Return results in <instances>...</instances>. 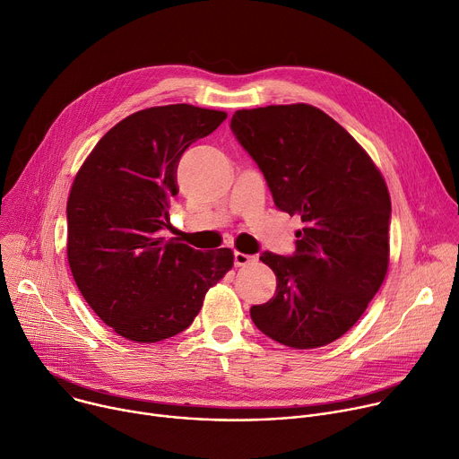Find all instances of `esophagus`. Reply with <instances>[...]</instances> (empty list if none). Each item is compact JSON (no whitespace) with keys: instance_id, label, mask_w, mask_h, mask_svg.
Returning <instances> with one entry per match:
<instances>
[{"instance_id":"34e87169","label":"esophagus","mask_w":459,"mask_h":459,"mask_svg":"<svg viewBox=\"0 0 459 459\" xmlns=\"http://www.w3.org/2000/svg\"><path fill=\"white\" fill-rule=\"evenodd\" d=\"M255 260V256L251 255H243V253H234V265L236 267H243L247 264H251Z\"/></svg>"}]
</instances>
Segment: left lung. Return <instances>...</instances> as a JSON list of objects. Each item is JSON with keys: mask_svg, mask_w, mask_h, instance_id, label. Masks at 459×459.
Returning a JSON list of instances; mask_svg holds the SVG:
<instances>
[{"mask_svg": "<svg viewBox=\"0 0 459 459\" xmlns=\"http://www.w3.org/2000/svg\"><path fill=\"white\" fill-rule=\"evenodd\" d=\"M230 130L274 204L304 223L293 255L260 256L276 274V293L251 307L255 325L297 350L341 339L388 271L392 203L381 172L339 122L309 104L239 109Z\"/></svg>", "mask_w": 459, "mask_h": 459, "instance_id": "1", "label": "left lung"}]
</instances>
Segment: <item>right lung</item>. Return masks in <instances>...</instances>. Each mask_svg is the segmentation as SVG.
<instances>
[{
  "label": "right lung",
  "instance_id": "right-lung-1",
  "mask_svg": "<svg viewBox=\"0 0 459 459\" xmlns=\"http://www.w3.org/2000/svg\"><path fill=\"white\" fill-rule=\"evenodd\" d=\"M225 118L190 104L137 111L97 143L74 178L69 267L90 307L124 339L148 344L185 331L232 269L230 248L201 253L159 236L170 227L183 152Z\"/></svg>",
  "mask_w": 459,
  "mask_h": 459
}]
</instances>
